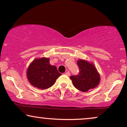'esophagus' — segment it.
<instances>
[{"label":"esophagus","mask_w":127,"mask_h":127,"mask_svg":"<svg viewBox=\"0 0 127 127\" xmlns=\"http://www.w3.org/2000/svg\"><path fill=\"white\" fill-rule=\"evenodd\" d=\"M65 75L68 76H69L70 75V73L69 72H67L65 73Z\"/></svg>","instance_id":"1"}]
</instances>
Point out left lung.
Instances as JSON below:
<instances>
[{
	"mask_svg": "<svg viewBox=\"0 0 127 127\" xmlns=\"http://www.w3.org/2000/svg\"><path fill=\"white\" fill-rule=\"evenodd\" d=\"M77 65L79 67L78 74L70 77L74 87L82 92H87L97 87L100 82V75L95 67L81 60L77 62Z\"/></svg>",
	"mask_w": 127,
	"mask_h": 127,
	"instance_id": "1",
	"label": "left lung"
}]
</instances>
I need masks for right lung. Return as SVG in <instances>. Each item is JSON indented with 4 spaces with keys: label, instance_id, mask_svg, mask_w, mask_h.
Returning <instances> with one entry per match:
<instances>
[{
    "label": "right lung",
    "instance_id": "add662e5",
    "mask_svg": "<svg viewBox=\"0 0 127 127\" xmlns=\"http://www.w3.org/2000/svg\"><path fill=\"white\" fill-rule=\"evenodd\" d=\"M60 75L56 67L49 64L48 58L34 60L29 65L27 72L30 84L41 90L52 87Z\"/></svg>",
    "mask_w": 127,
    "mask_h": 127
}]
</instances>
